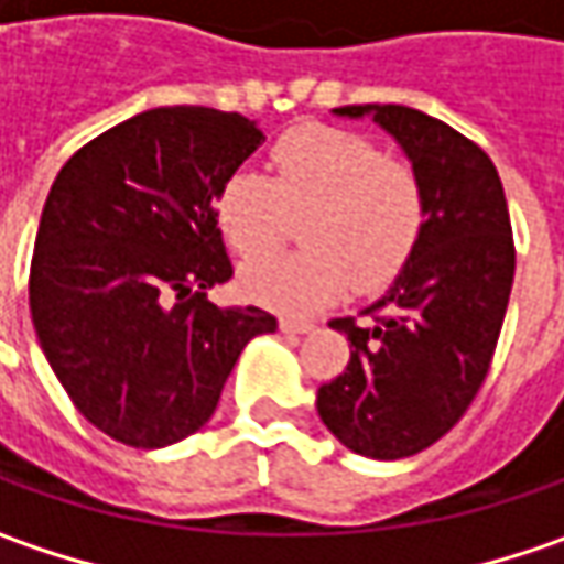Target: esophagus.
I'll return each instance as SVG.
<instances>
[{"mask_svg":"<svg viewBox=\"0 0 564 564\" xmlns=\"http://www.w3.org/2000/svg\"><path fill=\"white\" fill-rule=\"evenodd\" d=\"M283 334H308L312 322H300V318H281Z\"/></svg>","mask_w":564,"mask_h":564,"instance_id":"1","label":"esophagus"}]
</instances>
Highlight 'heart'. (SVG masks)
Instances as JSON below:
<instances>
[{"instance_id": "1", "label": "heart", "mask_w": 564, "mask_h": 564, "mask_svg": "<svg viewBox=\"0 0 564 564\" xmlns=\"http://www.w3.org/2000/svg\"><path fill=\"white\" fill-rule=\"evenodd\" d=\"M274 180L239 170L217 195V224L242 258L278 249L308 217L296 256L258 258L242 290L261 306L306 315L354 283L376 293L394 281L426 230V188L404 160L372 138L334 126H300L271 148Z\"/></svg>"}]
</instances>
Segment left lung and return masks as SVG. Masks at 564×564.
<instances>
[{"instance_id":"obj_1","label":"left lung","mask_w":564,"mask_h":564,"mask_svg":"<svg viewBox=\"0 0 564 564\" xmlns=\"http://www.w3.org/2000/svg\"><path fill=\"white\" fill-rule=\"evenodd\" d=\"M372 116L426 188V230L372 325L334 318L347 369L318 388V416L340 445L398 460L438 442L467 413L499 344L514 281V239L499 170L470 138L401 104L337 107Z\"/></svg>"}]
</instances>
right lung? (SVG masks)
Listing matches in <instances>:
<instances>
[{
	"instance_id": "obj_1",
	"label": "right lung",
	"mask_w": 564,
	"mask_h": 564,
	"mask_svg": "<svg viewBox=\"0 0 564 564\" xmlns=\"http://www.w3.org/2000/svg\"><path fill=\"white\" fill-rule=\"evenodd\" d=\"M264 141L239 112L158 107L87 141L59 170L31 261V318L87 423L132 448L198 432L256 334L278 318L220 308L234 278L217 195Z\"/></svg>"
}]
</instances>
